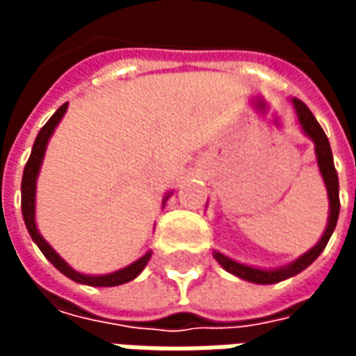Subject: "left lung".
Returning <instances> with one entry per match:
<instances>
[{
    "instance_id": "left-lung-1",
    "label": "left lung",
    "mask_w": 356,
    "mask_h": 356,
    "mask_svg": "<svg viewBox=\"0 0 356 356\" xmlns=\"http://www.w3.org/2000/svg\"><path fill=\"white\" fill-rule=\"evenodd\" d=\"M293 106H296V112H298V120L303 131L313 139L314 150H316V162H318V170L322 173V179H324V185H326V191H328V200H330V217H328V227L322 234V238L318 240V244L314 248H311L307 254H303L299 259H296L290 265H286L282 268H275V270H263V268H254L248 267V265H242V263H236L225 257L223 254L219 252H213V257H216L219 265L229 270L232 275H236L242 280H248V282L255 284H275L280 282V280H286L290 276L298 275L303 268H307L311 263L322 254V250L328 244L332 232L336 229L337 217H339V183H337V173L336 168H334V158H332V148H330L328 137L326 133L322 131L321 124L316 122V118L313 116V112L307 108L305 102H301L299 99H293Z\"/></svg>"
}]
</instances>
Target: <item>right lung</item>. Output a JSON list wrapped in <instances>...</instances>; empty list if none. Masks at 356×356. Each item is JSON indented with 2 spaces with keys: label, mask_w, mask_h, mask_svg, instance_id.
Returning a JSON list of instances; mask_svg holds the SVG:
<instances>
[{
  "label": "right lung",
  "mask_w": 356,
  "mask_h": 356,
  "mask_svg": "<svg viewBox=\"0 0 356 356\" xmlns=\"http://www.w3.org/2000/svg\"><path fill=\"white\" fill-rule=\"evenodd\" d=\"M66 106H68V102H65L60 108L49 118V122L43 125L40 133H38V137L34 140V147H32V154L28 158L26 168H24V173H22V185H20V194H22V198H20V206H22V217H24V223H26V229L30 232V236L34 240L38 248L42 250V254L49 259L55 267L66 275L68 278H72L74 282H80V284H88V286H120V284H125L133 280L135 276H139V273L143 268L147 267L148 259H150V255L152 252H147V254L143 255L140 259H137L131 265H127L125 268H120L116 273H110V275H102V276H89V275H81L78 270H74L65 259H60V255L53 250V248L43 240V236L38 232V227H35V179H38V173H40V165H42L43 154H45V148H47V143H49V137L55 131V127L60 122V118L65 116ZM165 200H168V196H165ZM163 200V202H165Z\"/></svg>",
  "instance_id": "right-lung-1"
}]
</instances>
